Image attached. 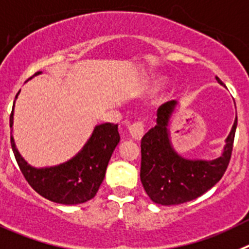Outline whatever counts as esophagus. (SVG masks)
Instances as JSON below:
<instances>
[{
  "mask_svg": "<svg viewBox=\"0 0 249 249\" xmlns=\"http://www.w3.org/2000/svg\"><path fill=\"white\" fill-rule=\"evenodd\" d=\"M129 133L135 140H140L145 134V126L141 122H135L129 125Z\"/></svg>",
  "mask_w": 249,
  "mask_h": 249,
  "instance_id": "1",
  "label": "esophagus"
}]
</instances>
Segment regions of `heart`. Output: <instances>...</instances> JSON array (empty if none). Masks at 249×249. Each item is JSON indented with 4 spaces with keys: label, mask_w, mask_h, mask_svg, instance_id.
Instances as JSON below:
<instances>
[{
    "label": "heart",
    "mask_w": 249,
    "mask_h": 249,
    "mask_svg": "<svg viewBox=\"0 0 249 249\" xmlns=\"http://www.w3.org/2000/svg\"><path fill=\"white\" fill-rule=\"evenodd\" d=\"M163 83H165V78L163 77H159L156 78L154 82H152V87H151V91L152 93H155V91L160 90L161 88H162Z\"/></svg>",
    "instance_id": "b5f03b06"
}]
</instances>
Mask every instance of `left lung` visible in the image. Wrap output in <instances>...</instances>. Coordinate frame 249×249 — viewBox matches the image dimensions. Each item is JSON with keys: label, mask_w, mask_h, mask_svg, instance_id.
Wrapping results in <instances>:
<instances>
[{"label": "left lung", "mask_w": 249, "mask_h": 249, "mask_svg": "<svg viewBox=\"0 0 249 249\" xmlns=\"http://www.w3.org/2000/svg\"><path fill=\"white\" fill-rule=\"evenodd\" d=\"M216 80L223 86L218 77ZM176 104L172 100L161 105L156 125L141 139V183L152 202L162 206L195 200L222 178L232 155L237 127L236 118L219 158L210 161L185 159L172 147L167 129Z\"/></svg>", "instance_id": "left-lung-1"}]
</instances>
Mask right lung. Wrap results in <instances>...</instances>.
I'll use <instances>...</instances> for the list:
<instances>
[{"label":"right lung","mask_w":249,"mask_h":249,"mask_svg":"<svg viewBox=\"0 0 249 249\" xmlns=\"http://www.w3.org/2000/svg\"><path fill=\"white\" fill-rule=\"evenodd\" d=\"M41 73L37 71L35 75ZM13 110L15 103L10 116L11 127L13 125ZM119 141L118 125L111 123L97 125L86 145L74 158L57 166L42 169L31 166L24 161L16 149L12 136L11 146L24 178L36 192L55 203L78 205L91 200L97 195L105 178L109 160Z\"/></svg>","instance_id":"add662e5"}]
</instances>
